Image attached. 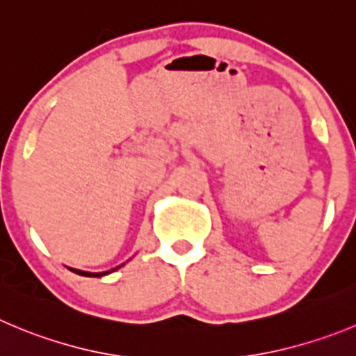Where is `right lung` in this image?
<instances>
[{
	"label": "right lung",
	"mask_w": 356,
	"mask_h": 356,
	"mask_svg": "<svg viewBox=\"0 0 356 356\" xmlns=\"http://www.w3.org/2000/svg\"><path fill=\"white\" fill-rule=\"evenodd\" d=\"M119 267H121V265H119ZM119 267L112 268V270H107V272H84V270H77V268H72V270L79 275H86V277H102V275H107V274H111V272L118 270Z\"/></svg>",
	"instance_id": "right-lung-1"
}]
</instances>
